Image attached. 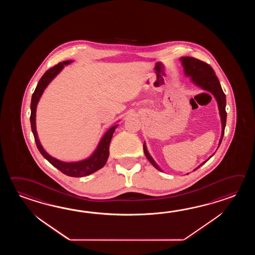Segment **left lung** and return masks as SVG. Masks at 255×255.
<instances>
[{
	"label": "left lung",
	"instance_id": "1",
	"mask_svg": "<svg viewBox=\"0 0 255 255\" xmlns=\"http://www.w3.org/2000/svg\"><path fill=\"white\" fill-rule=\"evenodd\" d=\"M179 60L181 62V65L183 66L185 76L190 77L191 82L197 87H201V89L212 93L215 99H216L219 113H220L221 121H222V135H221V138H220L219 145H218V147H219L221 143H222L223 135H224L225 126H226V118H227V113H226V110H225V108H226V96L222 91V86L219 82L218 77L215 75V72L211 67V65L202 62L201 60L196 59V58L190 57V56H183V57H180ZM143 148H144L145 156L148 159V161L151 163L152 165L157 168V170L162 171V169L158 167V165L155 162L153 157L150 156L149 152L146 148L145 142H144V145H143ZM213 155L214 154H212V156L209 157L207 160H205L204 162L201 163V165L199 167H197L194 170L198 169L204 163H206Z\"/></svg>",
	"mask_w": 255,
	"mask_h": 255
}]
</instances>
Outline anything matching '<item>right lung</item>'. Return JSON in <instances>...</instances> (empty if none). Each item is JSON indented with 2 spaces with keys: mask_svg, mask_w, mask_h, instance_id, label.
I'll return each instance as SVG.
<instances>
[{
  "mask_svg": "<svg viewBox=\"0 0 255 255\" xmlns=\"http://www.w3.org/2000/svg\"><path fill=\"white\" fill-rule=\"evenodd\" d=\"M72 62H73V60H67L65 62L59 63L58 65H54V67L46 71L43 74V76L41 77V79L39 80L36 88L33 92V96H32L30 122H31L32 132L34 136L36 146H37L40 153L43 155V157L45 159H47L54 167L58 168L62 173L70 176V177L78 178V177L88 176L90 174L94 173V172L98 171V169L103 168L104 166L106 165L109 156V144H110V141L114 134L115 130L119 127V125L115 124L111 128H109L108 131L101 137L97 148L95 149V151L93 152L92 155L85 159L79 160V161H73V162L62 161L55 157H52L44 150L41 142L39 140L37 131H36L35 118H36L37 104L43 95L44 89L47 87L51 81L59 74L61 71L63 70V68L65 67V65H69Z\"/></svg>",
  "mask_w": 255,
  "mask_h": 255,
  "instance_id": "add662e5",
  "label": "right lung"
}]
</instances>
